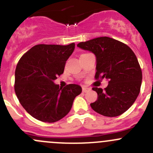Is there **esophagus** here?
<instances>
[{
  "label": "esophagus",
  "mask_w": 153,
  "mask_h": 153,
  "mask_svg": "<svg viewBox=\"0 0 153 153\" xmlns=\"http://www.w3.org/2000/svg\"><path fill=\"white\" fill-rule=\"evenodd\" d=\"M89 90H90V89H89V88L86 87V86H83V87H82L83 92H88Z\"/></svg>",
  "instance_id": "esophagus-1"
}]
</instances>
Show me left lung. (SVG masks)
I'll return each instance as SVG.
<instances>
[{
    "mask_svg": "<svg viewBox=\"0 0 153 153\" xmlns=\"http://www.w3.org/2000/svg\"><path fill=\"white\" fill-rule=\"evenodd\" d=\"M77 46L96 56L95 79L109 80L105 89L92 88L98 93L97 101L90 104L92 109L106 117L126 112L139 95L142 81V72L133 51L109 37L94 38Z\"/></svg>",
    "mask_w": 153,
    "mask_h": 153,
    "instance_id": "1",
    "label": "left lung"
}]
</instances>
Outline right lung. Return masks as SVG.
Returning <instances> with one entry per match:
<instances>
[{"instance_id":"add662e5","label":"right lung","mask_w":153,"mask_h":153,"mask_svg":"<svg viewBox=\"0 0 153 153\" xmlns=\"http://www.w3.org/2000/svg\"><path fill=\"white\" fill-rule=\"evenodd\" d=\"M69 45L38 44L21 58L15 69V92L25 110L43 122L53 123L69 113L82 89L77 84L64 88L54 84L64 73L66 61L75 49Z\"/></svg>"}]
</instances>
